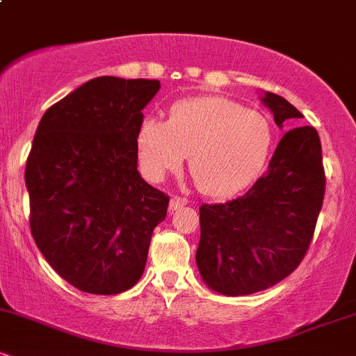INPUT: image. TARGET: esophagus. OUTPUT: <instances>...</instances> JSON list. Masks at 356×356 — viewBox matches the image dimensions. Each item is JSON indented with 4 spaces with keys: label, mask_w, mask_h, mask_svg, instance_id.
Returning a JSON list of instances; mask_svg holds the SVG:
<instances>
[{
    "label": "esophagus",
    "mask_w": 356,
    "mask_h": 356,
    "mask_svg": "<svg viewBox=\"0 0 356 356\" xmlns=\"http://www.w3.org/2000/svg\"><path fill=\"white\" fill-rule=\"evenodd\" d=\"M186 204H187V201L184 197H179V195H172V199H170V204H169V209L175 211V209H179V207H184Z\"/></svg>",
    "instance_id": "obj_1"
}]
</instances>
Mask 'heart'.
Instances as JSON below:
<instances>
[{
    "label": "heart",
    "instance_id": "1",
    "mask_svg": "<svg viewBox=\"0 0 356 356\" xmlns=\"http://www.w3.org/2000/svg\"><path fill=\"white\" fill-rule=\"evenodd\" d=\"M273 127L263 113L222 97H201L172 105L167 122L149 117L137 134L142 172L161 181L187 167L199 191L226 197L249 186L271 152Z\"/></svg>",
    "mask_w": 356,
    "mask_h": 356
}]
</instances>
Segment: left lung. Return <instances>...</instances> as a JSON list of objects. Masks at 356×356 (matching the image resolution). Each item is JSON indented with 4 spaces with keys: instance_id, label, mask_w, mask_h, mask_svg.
I'll return each mask as SVG.
<instances>
[{
    "instance_id": "8db88e82",
    "label": "left lung",
    "mask_w": 356,
    "mask_h": 356,
    "mask_svg": "<svg viewBox=\"0 0 356 356\" xmlns=\"http://www.w3.org/2000/svg\"><path fill=\"white\" fill-rule=\"evenodd\" d=\"M263 102L276 125L303 118L276 93L266 92ZM325 184L316 130L306 125L284 134L268 170L246 194L199 207L195 261L204 283L220 295L243 296L291 275L312 244Z\"/></svg>"
}]
</instances>
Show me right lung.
<instances>
[{"instance_id": "add662e5", "label": "right lung", "mask_w": 356, "mask_h": 356, "mask_svg": "<svg viewBox=\"0 0 356 356\" xmlns=\"http://www.w3.org/2000/svg\"><path fill=\"white\" fill-rule=\"evenodd\" d=\"M159 80L99 76L44 112L26 161L30 229L67 283L118 295L140 280L169 195L137 170L142 108Z\"/></svg>"}]
</instances>
